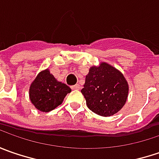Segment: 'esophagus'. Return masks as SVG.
Wrapping results in <instances>:
<instances>
[{
  "instance_id": "esophagus-1",
  "label": "esophagus",
  "mask_w": 159,
  "mask_h": 159,
  "mask_svg": "<svg viewBox=\"0 0 159 159\" xmlns=\"http://www.w3.org/2000/svg\"><path fill=\"white\" fill-rule=\"evenodd\" d=\"M70 88H71L72 90H79V89H80V85H79V84H76V85L71 86Z\"/></svg>"
}]
</instances>
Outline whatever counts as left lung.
I'll return each mask as SVG.
<instances>
[{"label": "left lung", "instance_id": "obj_1", "mask_svg": "<svg viewBox=\"0 0 159 159\" xmlns=\"http://www.w3.org/2000/svg\"><path fill=\"white\" fill-rule=\"evenodd\" d=\"M81 93L90 111L109 117L124 106L128 95V85L119 70L102 63L97 67L90 68Z\"/></svg>", "mask_w": 159, "mask_h": 159}]
</instances>
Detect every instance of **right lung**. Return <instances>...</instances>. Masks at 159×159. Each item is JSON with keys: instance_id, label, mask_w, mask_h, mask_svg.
<instances>
[{"instance_id": "add662e5", "label": "right lung", "mask_w": 159, "mask_h": 159, "mask_svg": "<svg viewBox=\"0 0 159 159\" xmlns=\"http://www.w3.org/2000/svg\"><path fill=\"white\" fill-rule=\"evenodd\" d=\"M70 91L67 85L57 81L49 70H45L40 72L32 83L29 95L36 109L48 112L60 105Z\"/></svg>"}]
</instances>
